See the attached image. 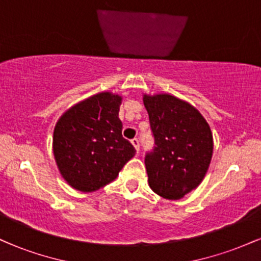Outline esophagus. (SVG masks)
Segmentation results:
<instances>
[{
	"label": "esophagus",
	"mask_w": 261,
	"mask_h": 261,
	"mask_svg": "<svg viewBox=\"0 0 261 261\" xmlns=\"http://www.w3.org/2000/svg\"><path fill=\"white\" fill-rule=\"evenodd\" d=\"M131 143H133V146L135 147V149H136V152H139L140 151V142H139V140L133 139V140H131Z\"/></svg>",
	"instance_id": "34e87169"
}]
</instances>
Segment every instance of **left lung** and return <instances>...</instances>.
Returning a JSON list of instances; mask_svg holds the SVG:
<instances>
[{
  "label": "left lung",
  "mask_w": 261,
  "mask_h": 261,
  "mask_svg": "<svg viewBox=\"0 0 261 261\" xmlns=\"http://www.w3.org/2000/svg\"><path fill=\"white\" fill-rule=\"evenodd\" d=\"M154 136V149L146 154L149 188L157 195L179 200L205 178L214 152L207 121L195 107L168 93L143 94Z\"/></svg>",
  "instance_id": "left-lung-1"
}]
</instances>
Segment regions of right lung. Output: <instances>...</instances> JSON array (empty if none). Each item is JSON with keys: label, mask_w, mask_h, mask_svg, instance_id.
<instances>
[{"label": "right lung", "mask_w": 261, "mask_h": 261, "mask_svg": "<svg viewBox=\"0 0 261 261\" xmlns=\"http://www.w3.org/2000/svg\"><path fill=\"white\" fill-rule=\"evenodd\" d=\"M121 95L100 92L60 116L54 128L53 153L71 188L92 193L106 187L135 155L134 146L121 134Z\"/></svg>", "instance_id": "1"}]
</instances>
